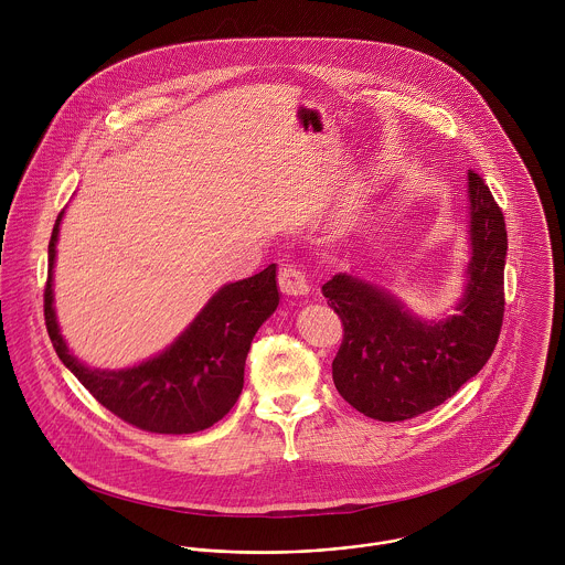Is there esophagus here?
<instances>
[{
    "instance_id": "obj_1",
    "label": "esophagus",
    "mask_w": 565,
    "mask_h": 565,
    "mask_svg": "<svg viewBox=\"0 0 565 565\" xmlns=\"http://www.w3.org/2000/svg\"><path fill=\"white\" fill-rule=\"evenodd\" d=\"M278 287L285 296H307L309 282L307 276L296 265H285L278 271Z\"/></svg>"
}]
</instances>
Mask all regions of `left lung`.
Listing matches in <instances>:
<instances>
[{
    "label": "left lung",
    "mask_w": 565,
    "mask_h": 565,
    "mask_svg": "<svg viewBox=\"0 0 565 565\" xmlns=\"http://www.w3.org/2000/svg\"><path fill=\"white\" fill-rule=\"evenodd\" d=\"M468 287L459 313L422 322L387 289L337 274L322 287L343 323L332 381L345 403L379 422H403L448 401L491 356L504 316L507 226L483 178L468 171Z\"/></svg>",
    "instance_id": "8db88e82"
}]
</instances>
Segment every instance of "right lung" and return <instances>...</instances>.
I'll return each mask as SVG.
<instances>
[{
    "label": "right lung",
    "instance_id": "add662e5",
    "mask_svg": "<svg viewBox=\"0 0 565 565\" xmlns=\"http://www.w3.org/2000/svg\"><path fill=\"white\" fill-rule=\"evenodd\" d=\"M63 213L50 239L43 294L45 326L58 359L88 394L119 419L161 435L198 433L220 422L237 403L249 343L278 307L276 265L224 285L191 326L159 356L128 370H90L67 348L54 313L52 269Z\"/></svg>",
    "mask_w": 565,
    "mask_h": 565
}]
</instances>
